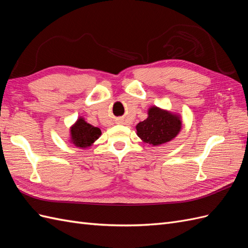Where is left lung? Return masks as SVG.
I'll return each mask as SVG.
<instances>
[{
  "label": "left lung",
  "mask_w": 248,
  "mask_h": 248,
  "mask_svg": "<svg viewBox=\"0 0 248 248\" xmlns=\"http://www.w3.org/2000/svg\"><path fill=\"white\" fill-rule=\"evenodd\" d=\"M182 121L179 115L151 107L148 118L137 125V134L140 140L153 146H159L175 139L181 130Z\"/></svg>",
  "instance_id": "left-lung-1"
}]
</instances>
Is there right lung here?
<instances>
[{
    "instance_id": "obj_1",
    "label": "right lung",
    "mask_w": 248,
    "mask_h": 248,
    "mask_svg": "<svg viewBox=\"0 0 248 248\" xmlns=\"http://www.w3.org/2000/svg\"><path fill=\"white\" fill-rule=\"evenodd\" d=\"M101 130L85 121L84 118H78V121L70 127V142L79 148H88L99 139Z\"/></svg>"
}]
</instances>
